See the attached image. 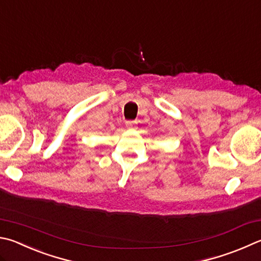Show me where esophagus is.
Wrapping results in <instances>:
<instances>
[{
  "label": "esophagus",
  "mask_w": 261,
  "mask_h": 261,
  "mask_svg": "<svg viewBox=\"0 0 261 261\" xmlns=\"http://www.w3.org/2000/svg\"><path fill=\"white\" fill-rule=\"evenodd\" d=\"M136 122H134V121H126L125 122V126L127 127V129H135V127H136Z\"/></svg>",
  "instance_id": "1"
}]
</instances>
